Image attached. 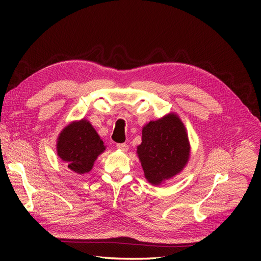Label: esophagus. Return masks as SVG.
Listing matches in <instances>:
<instances>
[{"label":"esophagus","mask_w":261,"mask_h":261,"mask_svg":"<svg viewBox=\"0 0 261 261\" xmlns=\"http://www.w3.org/2000/svg\"><path fill=\"white\" fill-rule=\"evenodd\" d=\"M116 148L122 150V151H127V150H128V145L127 144H117Z\"/></svg>","instance_id":"1"}]
</instances>
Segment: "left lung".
<instances>
[{"label": "left lung", "mask_w": 261, "mask_h": 261, "mask_svg": "<svg viewBox=\"0 0 261 261\" xmlns=\"http://www.w3.org/2000/svg\"><path fill=\"white\" fill-rule=\"evenodd\" d=\"M141 139L137 153L149 183L159 185L183 170L189 158V143L178 116L169 114L149 122Z\"/></svg>", "instance_id": "8db88e82"}]
</instances>
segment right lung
<instances>
[{
	"instance_id": "1",
	"label": "right lung",
	"mask_w": 261,
	"mask_h": 261,
	"mask_svg": "<svg viewBox=\"0 0 261 261\" xmlns=\"http://www.w3.org/2000/svg\"><path fill=\"white\" fill-rule=\"evenodd\" d=\"M58 154L69 170L84 174L91 169L106 147L89 122H74L63 129L58 141Z\"/></svg>"
}]
</instances>
